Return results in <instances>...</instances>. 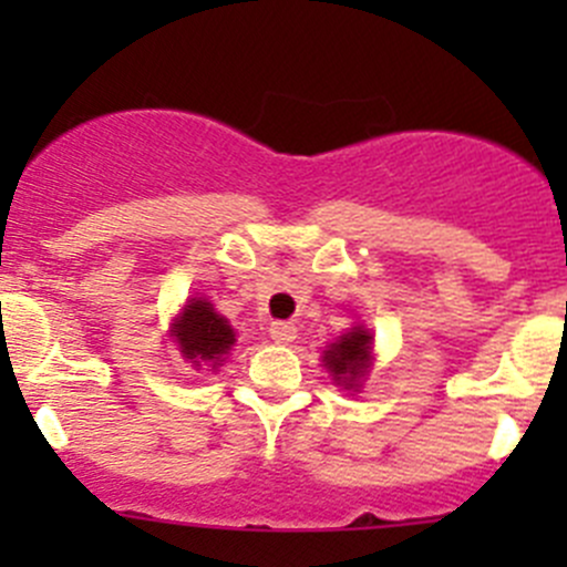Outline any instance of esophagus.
Masks as SVG:
<instances>
[{
    "label": "esophagus",
    "mask_w": 567,
    "mask_h": 567,
    "mask_svg": "<svg viewBox=\"0 0 567 567\" xmlns=\"http://www.w3.org/2000/svg\"><path fill=\"white\" fill-rule=\"evenodd\" d=\"M268 331H271L274 342H279V346H290V342L296 340V331H299V329H296L290 320H274L271 329H268Z\"/></svg>",
    "instance_id": "obj_1"
}]
</instances>
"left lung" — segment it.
I'll list each match as a JSON object with an SVG mask.
<instances>
[{
  "instance_id": "obj_1",
  "label": "left lung",
  "mask_w": 567,
  "mask_h": 567,
  "mask_svg": "<svg viewBox=\"0 0 567 567\" xmlns=\"http://www.w3.org/2000/svg\"><path fill=\"white\" fill-rule=\"evenodd\" d=\"M370 362H373V337L364 326H353L348 334H342L323 351L326 370L346 390H357L362 384Z\"/></svg>"
}]
</instances>
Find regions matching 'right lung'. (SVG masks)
Wrapping results in <instances>:
<instances>
[{
	"label": "right lung",
	"mask_w": 567,
	"mask_h": 567,
	"mask_svg": "<svg viewBox=\"0 0 567 567\" xmlns=\"http://www.w3.org/2000/svg\"><path fill=\"white\" fill-rule=\"evenodd\" d=\"M169 334L175 337L183 359L192 362V368L197 370H216L219 362H225L230 348L236 346V331H233L230 320L221 318L214 310V305L205 299L188 301L181 316L175 318Z\"/></svg>",
	"instance_id": "obj_1"
}]
</instances>
